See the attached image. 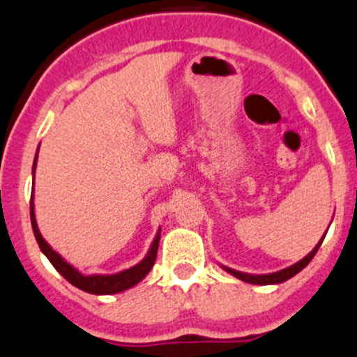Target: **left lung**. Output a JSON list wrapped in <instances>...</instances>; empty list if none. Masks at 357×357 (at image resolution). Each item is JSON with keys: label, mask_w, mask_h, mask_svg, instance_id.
I'll use <instances>...</instances> for the list:
<instances>
[{"label": "left lung", "mask_w": 357, "mask_h": 357, "mask_svg": "<svg viewBox=\"0 0 357 357\" xmlns=\"http://www.w3.org/2000/svg\"><path fill=\"white\" fill-rule=\"evenodd\" d=\"M327 235V233H325ZM325 235L321 236V240L318 241L315 245V248H313L312 252H310L308 255L303 257L300 262L293 264V266L286 267V269L282 271H278V272H271V274H247V272H240V271H235V269H229V267H225L221 266L226 272H229L231 275H235V278H238L240 281H245L248 282V284H260V286H267V284H281V282L287 281V279H291L293 275H296L298 272L305 269L306 266H308L310 262H312V259L315 257V254L318 252V248H320L321 241H324Z\"/></svg>", "instance_id": "1"}]
</instances>
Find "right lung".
Instances as JSON below:
<instances>
[{"label": "right lung", "mask_w": 357, "mask_h": 357, "mask_svg": "<svg viewBox=\"0 0 357 357\" xmlns=\"http://www.w3.org/2000/svg\"><path fill=\"white\" fill-rule=\"evenodd\" d=\"M37 155H39V149L36 153V160H33L32 167V175L36 174L37 167ZM30 221H32V229L33 235H36L37 243H39L42 254L49 259V262L54 266V269L66 279L68 282H71L73 286H76L78 289L86 291L90 294H116L122 293V291L129 289V287L136 286L137 282L143 281L148 275V272L151 271V267L155 266L156 254H158V243H160V229L156 233L155 240H153L151 247H149L146 257L141 260L136 266L129 267V269L117 272V274H91L85 275L79 271H76L71 264H68L66 260L63 259L56 250H52L51 245L47 243L44 238H42L39 226H37L36 221V211H33V192L32 197H30Z\"/></svg>", "instance_id": "right-lung-1"}]
</instances>
